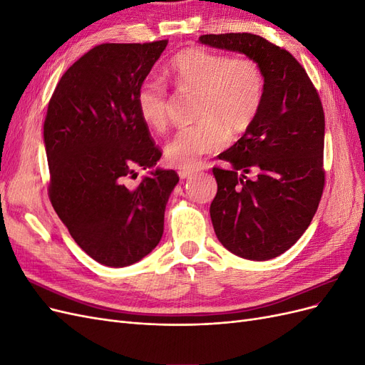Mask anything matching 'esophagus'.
<instances>
[{"instance_id":"obj_1","label":"esophagus","mask_w":365,"mask_h":365,"mask_svg":"<svg viewBox=\"0 0 365 365\" xmlns=\"http://www.w3.org/2000/svg\"><path fill=\"white\" fill-rule=\"evenodd\" d=\"M195 173H196V170H195V169H181V170H178L180 178H182V180H185V178H190V176H193Z\"/></svg>"}]
</instances>
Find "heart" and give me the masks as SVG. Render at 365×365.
Masks as SVG:
<instances>
[{"mask_svg":"<svg viewBox=\"0 0 365 365\" xmlns=\"http://www.w3.org/2000/svg\"><path fill=\"white\" fill-rule=\"evenodd\" d=\"M176 90L196 93V123L181 129L165 148L175 168H195L208 153L217 152L231 134H244L256 121L264 97V73L250 56H230L202 47L178 51L168 65ZM137 109L141 120L157 132L169 126L172 98L158 79H146L138 88Z\"/></svg>","mask_w":365,"mask_h":365,"instance_id":"heart-1","label":"heart"}]
</instances>
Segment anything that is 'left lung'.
I'll use <instances>...</instances> for the list:
<instances>
[{"mask_svg":"<svg viewBox=\"0 0 365 365\" xmlns=\"http://www.w3.org/2000/svg\"><path fill=\"white\" fill-rule=\"evenodd\" d=\"M202 43L240 51L264 73L254 125L219 155L217 193L210 205L215 233L228 251L269 260L289 250L311 224L324 190V111L317 88L292 54L252 33L202 35ZM256 171V180L246 175Z\"/></svg>","mask_w":365,"mask_h":365,"instance_id":"8db88e82","label":"left lung"}]
</instances>
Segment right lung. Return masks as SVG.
I'll use <instances>...</instances> for the list:
<instances>
[{
	"instance_id": "obj_1",
	"label": "right lung",
	"mask_w": 365,
	"mask_h": 365,
	"mask_svg": "<svg viewBox=\"0 0 365 365\" xmlns=\"http://www.w3.org/2000/svg\"><path fill=\"white\" fill-rule=\"evenodd\" d=\"M169 39L101 43L54 88L43 121L48 197L71 237L106 267H128L155 248L180 176L152 170L163 150L141 120L135 96Z\"/></svg>"
}]
</instances>
